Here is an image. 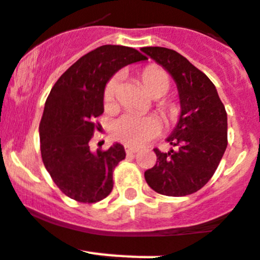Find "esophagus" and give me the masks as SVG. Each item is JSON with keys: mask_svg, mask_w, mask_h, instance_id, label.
Returning a JSON list of instances; mask_svg holds the SVG:
<instances>
[{"mask_svg": "<svg viewBox=\"0 0 260 260\" xmlns=\"http://www.w3.org/2000/svg\"><path fill=\"white\" fill-rule=\"evenodd\" d=\"M137 152H139V149L132 148V146H129V145H125V153H127L128 155L135 154V153H137Z\"/></svg>", "mask_w": 260, "mask_h": 260, "instance_id": "1", "label": "esophagus"}]
</instances>
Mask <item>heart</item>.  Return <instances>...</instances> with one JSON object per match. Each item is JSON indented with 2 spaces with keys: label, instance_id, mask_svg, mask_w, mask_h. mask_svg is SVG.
Returning a JSON list of instances; mask_svg holds the SVG:
<instances>
[{
  "label": "heart",
  "instance_id": "1",
  "mask_svg": "<svg viewBox=\"0 0 260 260\" xmlns=\"http://www.w3.org/2000/svg\"><path fill=\"white\" fill-rule=\"evenodd\" d=\"M141 81L146 91L153 98L164 96L170 89V77L158 67H148L141 74ZM120 89V76H114L108 81L103 92V103L107 110L116 105L117 94ZM159 111L169 121L175 120L179 115L177 103L168 102L159 105ZM161 132V123L154 116H141L135 114H124L112 123V136L129 146H143Z\"/></svg>",
  "mask_w": 260,
  "mask_h": 260
}]
</instances>
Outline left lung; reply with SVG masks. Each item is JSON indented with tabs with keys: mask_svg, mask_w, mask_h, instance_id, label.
I'll use <instances>...</instances> for the list:
<instances>
[{
	"mask_svg": "<svg viewBox=\"0 0 260 260\" xmlns=\"http://www.w3.org/2000/svg\"><path fill=\"white\" fill-rule=\"evenodd\" d=\"M144 53L173 77L178 87L180 115L168 141L175 150L154 149L157 162L145 171L155 192L186 196L204 187L214 174L228 145V116L217 90L186 57L164 47H144Z\"/></svg>",
	"mask_w": 260,
	"mask_h": 260,
	"instance_id": "left-lung-1",
	"label": "left lung"
}]
</instances>
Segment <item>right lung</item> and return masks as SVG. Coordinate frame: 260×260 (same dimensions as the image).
<instances>
[{"mask_svg":"<svg viewBox=\"0 0 260 260\" xmlns=\"http://www.w3.org/2000/svg\"><path fill=\"white\" fill-rule=\"evenodd\" d=\"M148 60L124 46L98 47L77 60L53 85L39 125L43 164L56 186L80 203L110 195L112 173L125 158L124 146L91 152L89 141L103 114L106 83L125 65Z\"/></svg>","mask_w":260,"mask_h":260,"instance_id":"obj_1","label":"right lung"}]
</instances>
